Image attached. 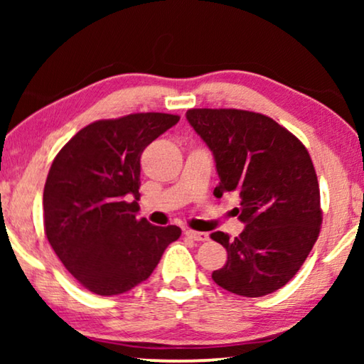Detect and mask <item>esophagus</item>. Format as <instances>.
Wrapping results in <instances>:
<instances>
[{"instance_id": "1", "label": "esophagus", "mask_w": 364, "mask_h": 364, "mask_svg": "<svg viewBox=\"0 0 364 364\" xmlns=\"http://www.w3.org/2000/svg\"><path fill=\"white\" fill-rule=\"evenodd\" d=\"M186 235L196 242H205L208 240L207 232H197V230H186Z\"/></svg>"}]
</instances>
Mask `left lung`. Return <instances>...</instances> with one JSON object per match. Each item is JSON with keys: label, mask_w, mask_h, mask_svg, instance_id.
<instances>
[{"label": "left lung", "mask_w": 364, "mask_h": 364, "mask_svg": "<svg viewBox=\"0 0 364 364\" xmlns=\"http://www.w3.org/2000/svg\"><path fill=\"white\" fill-rule=\"evenodd\" d=\"M187 121L215 159L213 196H240L245 223L230 238L213 232L228 260L212 273L223 290L263 296L287 285L311 252L323 220L320 187L306 147L263 114L242 109H188Z\"/></svg>", "instance_id": "left-lung-1"}]
</instances>
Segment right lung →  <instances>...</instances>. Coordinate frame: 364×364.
Here are the masks:
<instances>
[{
	"label": "right lung",
	"instance_id": "obj_1",
	"mask_svg": "<svg viewBox=\"0 0 364 364\" xmlns=\"http://www.w3.org/2000/svg\"><path fill=\"white\" fill-rule=\"evenodd\" d=\"M178 116L139 112L81 129L54 157L43 193L44 233L66 270L101 296L146 282L176 225L137 218L141 156Z\"/></svg>",
	"mask_w": 364,
	"mask_h": 364
}]
</instances>
